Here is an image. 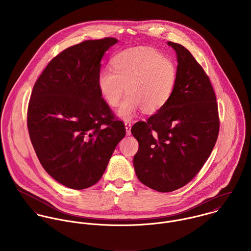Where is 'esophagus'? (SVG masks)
Listing matches in <instances>:
<instances>
[{
    "label": "esophagus",
    "instance_id": "esophagus-1",
    "mask_svg": "<svg viewBox=\"0 0 251 251\" xmlns=\"http://www.w3.org/2000/svg\"><path fill=\"white\" fill-rule=\"evenodd\" d=\"M125 126H126V135H130L131 134V124L129 122H126L125 123Z\"/></svg>",
    "mask_w": 251,
    "mask_h": 251
}]
</instances>
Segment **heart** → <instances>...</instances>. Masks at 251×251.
<instances>
[{"label":"heart","mask_w":251,"mask_h":251,"mask_svg":"<svg viewBox=\"0 0 251 251\" xmlns=\"http://www.w3.org/2000/svg\"><path fill=\"white\" fill-rule=\"evenodd\" d=\"M112 70L103 69L98 76L99 90L112 107L120 104L126 92L127 98L118 109L124 120L132 119L138 111L151 114L168 101L177 79L174 63L150 47H133L112 59Z\"/></svg>","instance_id":"heart-1"}]
</instances>
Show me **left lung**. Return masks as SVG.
<instances>
[{
  "instance_id": "1",
  "label": "left lung",
  "mask_w": 251,
  "mask_h": 251,
  "mask_svg": "<svg viewBox=\"0 0 251 251\" xmlns=\"http://www.w3.org/2000/svg\"><path fill=\"white\" fill-rule=\"evenodd\" d=\"M177 54V79L165 103L131 133L139 143L133 158L138 179L159 192L188 183L203 167L215 147L219 119L209 77L191 53L168 41Z\"/></svg>"
}]
</instances>
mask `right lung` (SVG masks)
Listing matches in <instances>:
<instances>
[{
    "mask_svg": "<svg viewBox=\"0 0 251 251\" xmlns=\"http://www.w3.org/2000/svg\"><path fill=\"white\" fill-rule=\"evenodd\" d=\"M118 40H85L51 60L36 80L28 107V130L44 170L72 189L102 177L126 135L98 86L100 61Z\"/></svg>",
    "mask_w": 251,
    "mask_h": 251,
    "instance_id": "1",
    "label": "right lung"
}]
</instances>
